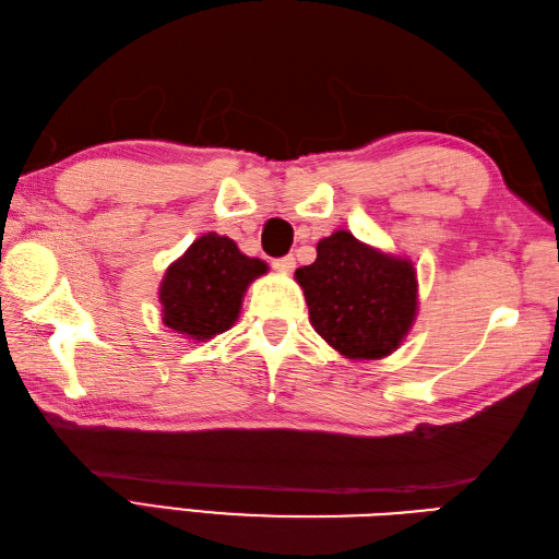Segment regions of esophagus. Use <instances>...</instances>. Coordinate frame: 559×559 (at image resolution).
Here are the masks:
<instances>
[{"label":"esophagus","mask_w":559,"mask_h":559,"mask_svg":"<svg viewBox=\"0 0 559 559\" xmlns=\"http://www.w3.org/2000/svg\"><path fill=\"white\" fill-rule=\"evenodd\" d=\"M273 269L281 271V273H293V269H295V257L288 254V257L273 259Z\"/></svg>","instance_id":"esophagus-1"}]
</instances>
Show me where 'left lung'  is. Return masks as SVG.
Returning <instances> with one entry per match:
<instances>
[{"label":"left lung","mask_w":559,"mask_h":559,"mask_svg":"<svg viewBox=\"0 0 559 559\" xmlns=\"http://www.w3.org/2000/svg\"><path fill=\"white\" fill-rule=\"evenodd\" d=\"M314 331L348 360H382L418 317L413 261L360 242L348 230L317 242L314 264L295 271Z\"/></svg>","instance_id":"1"}]
</instances>
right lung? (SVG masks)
I'll use <instances>...</instances> for the list:
<instances>
[{
    "instance_id": "1",
    "label": "right lung",
    "mask_w": 559,
    "mask_h": 559,
    "mask_svg": "<svg viewBox=\"0 0 559 559\" xmlns=\"http://www.w3.org/2000/svg\"><path fill=\"white\" fill-rule=\"evenodd\" d=\"M266 271V261L242 254L230 237L201 235L160 281L163 324L192 341L223 334L240 317L249 283Z\"/></svg>"
}]
</instances>
